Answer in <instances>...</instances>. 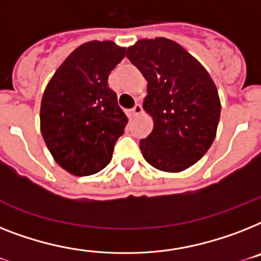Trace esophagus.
I'll use <instances>...</instances> for the list:
<instances>
[{"instance_id": "1", "label": "esophagus", "mask_w": 261, "mask_h": 261, "mask_svg": "<svg viewBox=\"0 0 261 261\" xmlns=\"http://www.w3.org/2000/svg\"><path fill=\"white\" fill-rule=\"evenodd\" d=\"M141 112H142V106L139 105V103H137V105H135L134 107L131 109V114H133V115H134V116L139 115Z\"/></svg>"}]
</instances>
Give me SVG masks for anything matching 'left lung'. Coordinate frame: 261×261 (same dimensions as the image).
<instances>
[{
  "label": "left lung",
  "mask_w": 261,
  "mask_h": 261,
  "mask_svg": "<svg viewBox=\"0 0 261 261\" xmlns=\"http://www.w3.org/2000/svg\"><path fill=\"white\" fill-rule=\"evenodd\" d=\"M127 59L147 80L143 109L154 119L139 146L158 170H185L204 156L215 141L221 105L206 69L171 40H139Z\"/></svg>",
  "instance_id": "left-lung-1"
}]
</instances>
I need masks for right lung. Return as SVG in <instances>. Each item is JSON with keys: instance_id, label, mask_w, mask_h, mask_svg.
Returning <instances> with one entry per match:
<instances>
[{"instance_id": "1", "label": "right lung", "mask_w": 261, "mask_h": 261, "mask_svg": "<svg viewBox=\"0 0 261 261\" xmlns=\"http://www.w3.org/2000/svg\"><path fill=\"white\" fill-rule=\"evenodd\" d=\"M126 55L112 41L76 48L42 95L41 134L55 161L75 175L95 174L111 162L127 116L109 87V75Z\"/></svg>"}]
</instances>
